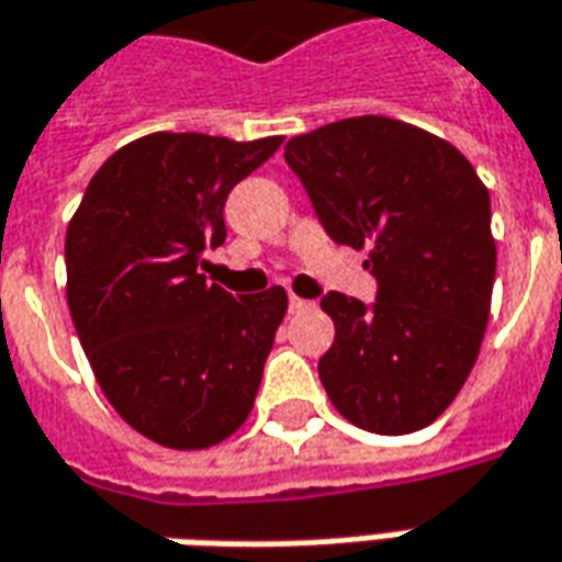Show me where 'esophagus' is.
<instances>
[{"mask_svg":"<svg viewBox=\"0 0 562 562\" xmlns=\"http://www.w3.org/2000/svg\"><path fill=\"white\" fill-rule=\"evenodd\" d=\"M289 311H292V313H301V311H311V301H307V297H297V295H289Z\"/></svg>","mask_w":562,"mask_h":562,"instance_id":"1","label":"esophagus"}]
</instances>
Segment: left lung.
Returning <instances> with one entry per match:
<instances>
[{
	"label": "left lung",
	"instance_id": "left-lung-1",
	"mask_svg": "<svg viewBox=\"0 0 562 562\" xmlns=\"http://www.w3.org/2000/svg\"><path fill=\"white\" fill-rule=\"evenodd\" d=\"M335 243L362 249L372 304L323 297L335 341L319 381L350 425L400 437L437 422L471 375L495 282L490 190L461 153L409 122L353 116L285 144Z\"/></svg>",
	"mask_w": 562,
	"mask_h": 562
}]
</instances>
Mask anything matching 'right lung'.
Returning <instances> with one entry per match:
<instances>
[{
    "instance_id": "right-lung-1",
    "label": "right lung",
    "mask_w": 562,
    "mask_h": 562,
    "mask_svg": "<svg viewBox=\"0 0 562 562\" xmlns=\"http://www.w3.org/2000/svg\"><path fill=\"white\" fill-rule=\"evenodd\" d=\"M282 137L156 132L116 150L67 227V304L122 422L169 449H209L255 406L289 297H233L202 255L227 239L224 202Z\"/></svg>"
}]
</instances>
